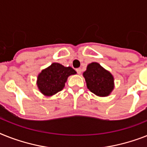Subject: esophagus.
Instances as JSON below:
<instances>
[{"instance_id": "34e87169", "label": "esophagus", "mask_w": 147, "mask_h": 147, "mask_svg": "<svg viewBox=\"0 0 147 147\" xmlns=\"http://www.w3.org/2000/svg\"><path fill=\"white\" fill-rule=\"evenodd\" d=\"M76 72H77V74H81V68H76Z\"/></svg>"}]
</instances>
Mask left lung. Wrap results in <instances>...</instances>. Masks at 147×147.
<instances>
[{"label": "left lung", "instance_id": "left-lung-1", "mask_svg": "<svg viewBox=\"0 0 147 147\" xmlns=\"http://www.w3.org/2000/svg\"><path fill=\"white\" fill-rule=\"evenodd\" d=\"M83 76L87 88L98 96H107L114 88L113 76L98 63L89 64L83 73Z\"/></svg>", "mask_w": 147, "mask_h": 147}]
</instances>
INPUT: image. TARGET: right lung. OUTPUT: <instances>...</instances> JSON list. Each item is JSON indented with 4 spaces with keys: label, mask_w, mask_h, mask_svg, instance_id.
I'll use <instances>...</instances> for the list:
<instances>
[{
    "label": "right lung",
    "mask_w": 147,
    "mask_h": 147,
    "mask_svg": "<svg viewBox=\"0 0 147 147\" xmlns=\"http://www.w3.org/2000/svg\"><path fill=\"white\" fill-rule=\"evenodd\" d=\"M76 73L71 67L53 63L38 75L37 86L43 94L50 96L62 90L67 77Z\"/></svg>",
    "instance_id": "1"
}]
</instances>
